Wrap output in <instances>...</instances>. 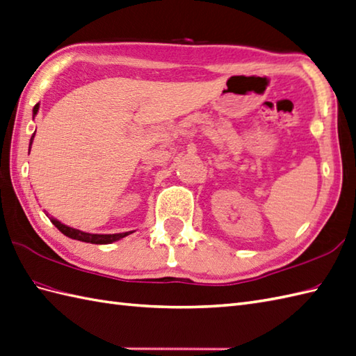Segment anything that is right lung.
Listing matches in <instances>:
<instances>
[{
    "label": "right lung",
    "mask_w": 356,
    "mask_h": 356,
    "mask_svg": "<svg viewBox=\"0 0 356 356\" xmlns=\"http://www.w3.org/2000/svg\"><path fill=\"white\" fill-rule=\"evenodd\" d=\"M38 110H39V104H36V106H34V108H33V119H34V116L38 115ZM33 138H34V134L30 138V148H31ZM49 219H51V222L56 225L57 229L60 232H63L66 237L74 238V240H80V241H86V243H92V245H108V243H113V241H118V240L124 238V237L129 236V234L134 232V231H128V232H119V234H90V232H83L80 229L67 227V225H63L62 222H58L54 218H49Z\"/></svg>",
    "instance_id": "add662e5"
}]
</instances>
